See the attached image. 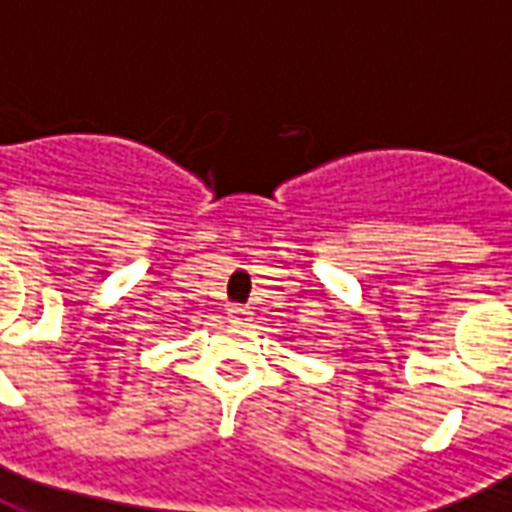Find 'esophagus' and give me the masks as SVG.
<instances>
[{
  "label": "esophagus",
  "mask_w": 512,
  "mask_h": 512,
  "mask_svg": "<svg viewBox=\"0 0 512 512\" xmlns=\"http://www.w3.org/2000/svg\"><path fill=\"white\" fill-rule=\"evenodd\" d=\"M227 316L232 325H249V322H252V311L243 308V305H229Z\"/></svg>",
  "instance_id": "1"
}]
</instances>
